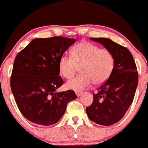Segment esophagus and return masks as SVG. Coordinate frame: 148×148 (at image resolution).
I'll return each instance as SVG.
<instances>
[{
	"label": "esophagus",
	"instance_id": "obj_1",
	"mask_svg": "<svg viewBox=\"0 0 148 148\" xmlns=\"http://www.w3.org/2000/svg\"><path fill=\"white\" fill-rule=\"evenodd\" d=\"M75 93H76V96H77V97H79L80 95H81V94H82V92H81V91H76V92H75Z\"/></svg>",
	"mask_w": 148,
	"mask_h": 148
}]
</instances>
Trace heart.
Masks as SVG:
<instances>
[{
	"mask_svg": "<svg viewBox=\"0 0 148 148\" xmlns=\"http://www.w3.org/2000/svg\"><path fill=\"white\" fill-rule=\"evenodd\" d=\"M115 64L114 56L107 49H100L90 42H82L73 47L71 56L62 55L58 62L60 74L71 79L79 67L81 74L66 84L68 89L81 91L92 84L101 85L111 76Z\"/></svg>",
	"mask_w": 148,
	"mask_h": 148,
	"instance_id": "obj_1",
	"label": "heart"
}]
</instances>
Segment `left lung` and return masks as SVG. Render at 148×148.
<instances>
[{
  "mask_svg": "<svg viewBox=\"0 0 148 148\" xmlns=\"http://www.w3.org/2000/svg\"><path fill=\"white\" fill-rule=\"evenodd\" d=\"M114 56V68L108 80L93 93V101L86 111L92 122L110 126L120 121L133 102L138 82L137 67L126 47L108 38H92Z\"/></svg>",
  "mask_w": 148,
  "mask_h": 148,
  "instance_id": "1",
  "label": "left lung"
}]
</instances>
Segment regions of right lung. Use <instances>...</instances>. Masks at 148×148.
<instances>
[{"label": "right lung", "mask_w": 148, "mask_h": 148, "mask_svg": "<svg viewBox=\"0 0 148 148\" xmlns=\"http://www.w3.org/2000/svg\"><path fill=\"white\" fill-rule=\"evenodd\" d=\"M75 42L60 36L37 38L15 58L10 86L18 109L29 121L45 126L56 124L68 102L77 97L72 90L56 92L64 83L59 76L60 58Z\"/></svg>", "instance_id": "add662e5"}]
</instances>
